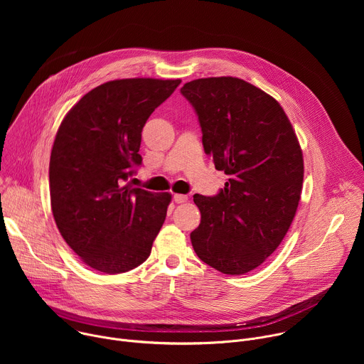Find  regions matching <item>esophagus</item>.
Instances as JSON below:
<instances>
[{"label": "esophagus", "mask_w": 364, "mask_h": 364, "mask_svg": "<svg viewBox=\"0 0 364 364\" xmlns=\"http://www.w3.org/2000/svg\"><path fill=\"white\" fill-rule=\"evenodd\" d=\"M173 198H174V201L178 203V204H180V203H186V201L188 200V197H187L186 194H174Z\"/></svg>", "instance_id": "1"}]
</instances>
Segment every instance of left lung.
I'll return each mask as SVG.
<instances>
[{"label":"left lung","mask_w":364,"mask_h":364,"mask_svg":"<svg viewBox=\"0 0 364 364\" xmlns=\"http://www.w3.org/2000/svg\"><path fill=\"white\" fill-rule=\"evenodd\" d=\"M204 152L229 180L216 196L194 194L190 233L201 261L226 275L262 265L285 237L301 198L304 160L295 131L271 95L232 76L187 82Z\"/></svg>","instance_id":"obj_1"}]
</instances>
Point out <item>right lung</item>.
I'll use <instances>...</instances> for the list:
<instances>
[{"mask_svg": "<svg viewBox=\"0 0 364 364\" xmlns=\"http://www.w3.org/2000/svg\"><path fill=\"white\" fill-rule=\"evenodd\" d=\"M180 79H119L87 92L62 121L50 155V200L58 229L82 261L128 272L151 253L171 201L124 184L141 166V132Z\"/></svg>", "mask_w": 364, "mask_h": 364, "instance_id": "add662e5", "label": "right lung"}]
</instances>
